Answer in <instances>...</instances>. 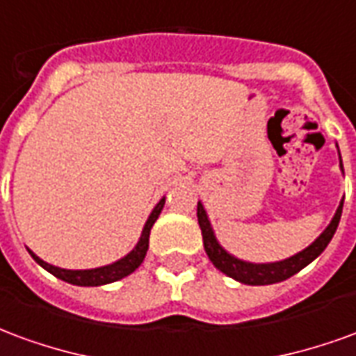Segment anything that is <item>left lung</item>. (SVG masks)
Here are the masks:
<instances>
[{
    "mask_svg": "<svg viewBox=\"0 0 356 356\" xmlns=\"http://www.w3.org/2000/svg\"><path fill=\"white\" fill-rule=\"evenodd\" d=\"M337 154H339V148H337ZM339 170L343 173L341 154H339ZM341 209H343V198L339 202V206H337L336 213L332 217L330 225L321 232V236L314 240L313 244H309L305 250H301L299 254L291 255L288 259L275 263H250L229 254L219 244V240H217L216 232H213V227L209 223V217L202 202H198V211L196 213H198V225H200L202 238H204V250L208 254L209 261L216 265V268H219L223 275L231 276L234 280L248 284V286H267V284L282 282L286 278L293 276L301 268L307 267L309 263L314 261L326 250L332 236L336 234L337 225H339V219H341Z\"/></svg>",
    "mask_w": 356,
    "mask_h": 356,
    "instance_id": "8db88e82",
    "label": "left lung"
}]
</instances>
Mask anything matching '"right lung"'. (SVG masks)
Wrapping results in <instances>:
<instances>
[{
  "label": "right lung",
  "instance_id": "add662e5",
  "mask_svg": "<svg viewBox=\"0 0 356 356\" xmlns=\"http://www.w3.org/2000/svg\"><path fill=\"white\" fill-rule=\"evenodd\" d=\"M163 204H165V196H163L162 200L156 204L154 209L150 211L147 223H145V227H143V232H140L139 242L135 244V248H133L131 252H129L127 255H124L122 259L110 263V265H104V267L80 268V270L60 268V267H55V265H49V263H45L43 259H40L32 250H28V252H30V255L34 257V261L38 263V265H42L47 273H51L53 276H57V278H60V280H65V282L74 284V286H104V284L116 282V280H122V278H125L127 275H131L135 268L140 267V263H143L145 255H147L150 229H152V225L156 223V219H158V216H160Z\"/></svg>",
  "mask_w": 356,
  "mask_h": 356
}]
</instances>
